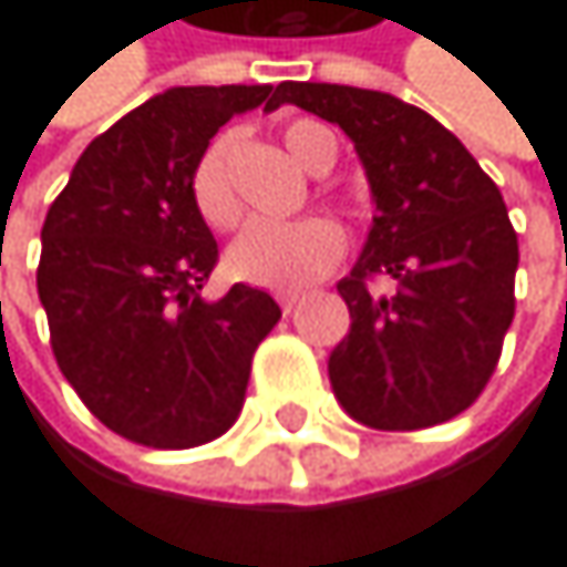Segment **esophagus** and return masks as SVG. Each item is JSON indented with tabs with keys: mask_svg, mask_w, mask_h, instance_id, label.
<instances>
[{
	"mask_svg": "<svg viewBox=\"0 0 567 567\" xmlns=\"http://www.w3.org/2000/svg\"><path fill=\"white\" fill-rule=\"evenodd\" d=\"M278 306H281V312H292V309L299 306V292H286V296H278Z\"/></svg>",
	"mask_w": 567,
	"mask_h": 567,
	"instance_id": "obj_1",
	"label": "esophagus"
}]
</instances>
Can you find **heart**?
Returning <instances> with one entry per match:
<instances>
[{
	"label": "heart",
	"instance_id": "heart-1",
	"mask_svg": "<svg viewBox=\"0 0 567 567\" xmlns=\"http://www.w3.org/2000/svg\"><path fill=\"white\" fill-rule=\"evenodd\" d=\"M286 148L309 173H326L337 159L333 132L319 122H292L286 132ZM234 135H217L189 173V200L200 220L214 230H230L241 220V200L230 183ZM347 237L330 217H299L289 224H251L227 248V271L271 292H299L326 278L343 258Z\"/></svg>",
	"mask_w": 567,
	"mask_h": 567
}]
</instances>
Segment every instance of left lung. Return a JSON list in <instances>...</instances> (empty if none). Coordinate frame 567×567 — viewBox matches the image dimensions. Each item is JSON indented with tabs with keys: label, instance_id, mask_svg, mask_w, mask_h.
Wrapping results in <instances>:
<instances>
[{
	"label": "left lung",
	"instance_id": "8db88e82",
	"mask_svg": "<svg viewBox=\"0 0 567 567\" xmlns=\"http://www.w3.org/2000/svg\"><path fill=\"white\" fill-rule=\"evenodd\" d=\"M278 97L353 138L378 204L337 286L350 309V333L330 353L337 401L381 432L463 415L493 378L517 306V230L496 183L445 125L391 94L286 81ZM378 274L395 278L391 297L369 292Z\"/></svg>",
	"mask_w": 567,
	"mask_h": 567
}]
</instances>
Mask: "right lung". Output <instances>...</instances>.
I'll return each mask as SVG.
<instances>
[{"label": "right lung", "instance_id": "obj_1", "mask_svg": "<svg viewBox=\"0 0 567 567\" xmlns=\"http://www.w3.org/2000/svg\"><path fill=\"white\" fill-rule=\"evenodd\" d=\"M271 84L173 87L84 152L50 204L37 292L56 367L91 415L148 449H193L241 415L278 302L245 281L200 296L217 241L189 200V173L220 125Z\"/></svg>", "mask_w": 567, "mask_h": 567}]
</instances>
